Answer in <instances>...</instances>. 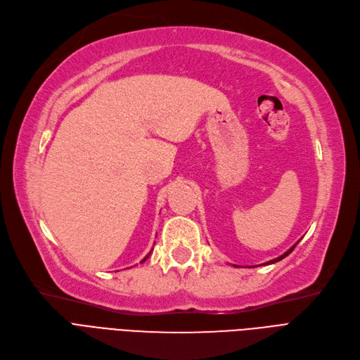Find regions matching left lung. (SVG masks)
<instances>
[{
    "instance_id": "8db88e82",
    "label": "left lung",
    "mask_w": 360,
    "mask_h": 360,
    "mask_svg": "<svg viewBox=\"0 0 360 360\" xmlns=\"http://www.w3.org/2000/svg\"><path fill=\"white\" fill-rule=\"evenodd\" d=\"M295 245H297V244H294V245H292V247H291V248H290V250H287V252H285V253H284V255H283V256H279V257H276V259H274V260H271V262H266V263H263V264H271V263H275V262H279V260H281V259H284V257H287V256H288V255H290V253H291V252H292V250H294V247H295Z\"/></svg>"
}]
</instances>
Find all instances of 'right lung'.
I'll list each match as a JSON object with an SVG mask.
<instances>
[{"label":"right lung","instance_id":"right-lung-1","mask_svg":"<svg viewBox=\"0 0 360 360\" xmlns=\"http://www.w3.org/2000/svg\"><path fill=\"white\" fill-rule=\"evenodd\" d=\"M148 256H150V253H148V255H147V256H146V257H144V260H143V262H146V260H147V259H148Z\"/></svg>","mask_w":360,"mask_h":360}]
</instances>
